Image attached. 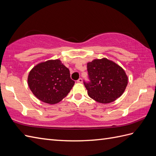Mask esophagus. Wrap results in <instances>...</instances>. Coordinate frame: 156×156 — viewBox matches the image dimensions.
<instances>
[{
	"instance_id": "1",
	"label": "esophagus",
	"mask_w": 156,
	"mask_h": 156,
	"mask_svg": "<svg viewBox=\"0 0 156 156\" xmlns=\"http://www.w3.org/2000/svg\"><path fill=\"white\" fill-rule=\"evenodd\" d=\"M77 82L79 83H81L83 82V79L81 78H79L78 80H77Z\"/></svg>"
}]
</instances>
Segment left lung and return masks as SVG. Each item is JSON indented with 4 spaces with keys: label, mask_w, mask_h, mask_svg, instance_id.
<instances>
[{
    "label": "left lung",
    "mask_w": 156,
    "mask_h": 156,
    "mask_svg": "<svg viewBox=\"0 0 156 156\" xmlns=\"http://www.w3.org/2000/svg\"><path fill=\"white\" fill-rule=\"evenodd\" d=\"M89 83L84 81L88 95L98 102L107 104L116 100L124 92L128 77L124 70L107 58L87 63Z\"/></svg>",
    "instance_id": "left-lung-1"
}]
</instances>
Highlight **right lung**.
<instances>
[{
	"label": "right lung",
	"mask_w": 156,
	"mask_h": 156,
	"mask_svg": "<svg viewBox=\"0 0 156 156\" xmlns=\"http://www.w3.org/2000/svg\"><path fill=\"white\" fill-rule=\"evenodd\" d=\"M28 84L36 98L53 105L67 95L75 81L70 77L69 69L59 59H55L34 66L29 73Z\"/></svg>",
	"instance_id": "1"
}]
</instances>
